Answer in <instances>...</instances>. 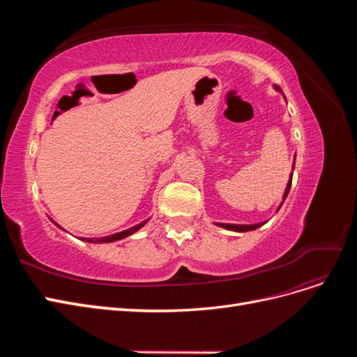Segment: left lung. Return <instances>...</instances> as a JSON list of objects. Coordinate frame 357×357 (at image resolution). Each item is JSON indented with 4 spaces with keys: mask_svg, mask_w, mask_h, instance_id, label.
<instances>
[{
    "mask_svg": "<svg viewBox=\"0 0 357 357\" xmlns=\"http://www.w3.org/2000/svg\"><path fill=\"white\" fill-rule=\"evenodd\" d=\"M274 88H275V91L282 92V91H280L278 86H274ZM284 100H286V96H284ZM295 156H296V155H295ZM291 169H295V160H294V165H291ZM291 177H294V171H291L290 178H289V181H287L286 190H284V193H283V201H282V204L278 205L277 211H278V210H280V207H282V205H283V202H284V199H286V197H287V193H289V190H290V186H291ZM265 223H266V222L255 223V225H232V223H215V225H218V226H222V228H225V229L235 231V232H247V231H255V229H257V228H261V226H262V225H265Z\"/></svg>",
    "mask_w": 357,
    "mask_h": 357,
    "instance_id": "obj_1",
    "label": "left lung"
}]
</instances>
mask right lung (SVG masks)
Here are the masks:
<instances>
[{
    "label": "right lung",
    "instance_id": "right-lung-1",
    "mask_svg": "<svg viewBox=\"0 0 357 357\" xmlns=\"http://www.w3.org/2000/svg\"><path fill=\"white\" fill-rule=\"evenodd\" d=\"M52 220V219H50ZM53 222V220H52ZM149 222V219L147 220H144V222H142V223H138V225H135V226H132V228H129V229H125V231H122V232H116V234H113V235H107V236H102V238H84V236H80L79 240H82V241H86V243H113V241H119V240H123V238H126V236H129V235H132L134 232H137L138 229H142L143 226L146 225ZM55 223L58 228H61V226L56 223V222H53ZM62 229V228H61Z\"/></svg>",
    "mask_w": 357,
    "mask_h": 357
}]
</instances>
